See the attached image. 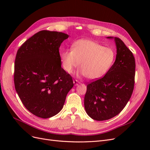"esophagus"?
<instances>
[{
    "label": "esophagus",
    "instance_id": "esophagus-1",
    "mask_svg": "<svg viewBox=\"0 0 150 150\" xmlns=\"http://www.w3.org/2000/svg\"><path fill=\"white\" fill-rule=\"evenodd\" d=\"M73 83H74V86H78V84H79V82H78V81L74 80V81H73Z\"/></svg>",
    "mask_w": 150,
    "mask_h": 150
}]
</instances>
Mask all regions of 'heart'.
<instances>
[{"instance_id":"1","label":"heart","mask_w":150,"mask_h":150,"mask_svg":"<svg viewBox=\"0 0 150 150\" xmlns=\"http://www.w3.org/2000/svg\"><path fill=\"white\" fill-rule=\"evenodd\" d=\"M115 59L114 50L90 39H80L61 54L64 69L72 73L79 66L80 73L89 80H97L105 75L111 67ZM80 65H79V63Z\"/></svg>"}]
</instances>
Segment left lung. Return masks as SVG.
Wrapping results in <instances>:
<instances>
[{"mask_svg":"<svg viewBox=\"0 0 150 150\" xmlns=\"http://www.w3.org/2000/svg\"><path fill=\"white\" fill-rule=\"evenodd\" d=\"M107 38L115 42V62L105 76L88 84L84 97L86 113L96 121L108 120L118 115L129 100L134 84L133 53L120 39Z\"/></svg>","mask_w":150,"mask_h":150,"instance_id":"left-lung-1","label":"left lung"}]
</instances>
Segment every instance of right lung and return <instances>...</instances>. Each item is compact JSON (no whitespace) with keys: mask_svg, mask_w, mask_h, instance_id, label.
<instances>
[{"mask_svg":"<svg viewBox=\"0 0 150 150\" xmlns=\"http://www.w3.org/2000/svg\"><path fill=\"white\" fill-rule=\"evenodd\" d=\"M69 35L41 30L17 51L14 65L16 92L27 110L41 118L59 112L73 87L72 77L61 67L59 52Z\"/></svg>","mask_w":150,"mask_h":150,"instance_id":"add662e5","label":"right lung"}]
</instances>
